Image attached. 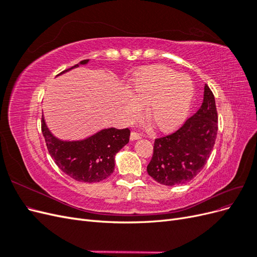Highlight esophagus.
I'll list each match as a JSON object with an SVG mask.
<instances>
[{"label": "esophagus", "instance_id": "esophagus-1", "mask_svg": "<svg viewBox=\"0 0 257 257\" xmlns=\"http://www.w3.org/2000/svg\"><path fill=\"white\" fill-rule=\"evenodd\" d=\"M130 138H131V141H137V139H141L142 138V135L136 133V132H132Z\"/></svg>", "mask_w": 257, "mask_h": 257}]
</instances>
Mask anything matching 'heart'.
Masks as SVG:
<instances>
[{"label": "heart", "instance_id": "obj_1", "mask_svg": "<svg viewBox=\"0 0 257 257\" xmlns=\"http://www.w3.org/2000/svg\"><path fill=\"white\" fill-rule=\"evenodd\" d=\"M124 105L127 121L141 118L142 105L146 106V118L160 131L177 127L189 112L194 85L189 76L178 74L167 66H152L135 79Z\"/></svg>", "mask_w": 257, "mask_h": 257}]
</instances>
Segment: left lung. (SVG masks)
<instances>
[{
    "mask_svg": "<svg viewBox=\"0 0 257 257\" xmlns=\"http://www.w3.org/2000/svg\"><path fill=\"white\" fill-rule=\"evenodd\" d=\"M216 134L215 99L206 84L199 109L173 134L154 141L148 174L160 184L169 186L191 181L207 163Z\"/></svg>",
    "mask_w": 257,
    "mask_h": 257,
    "instance_id": "left-lung-1",
    "label": "left lung"
}]
</instances>
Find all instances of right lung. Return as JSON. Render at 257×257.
<instances>
[{
    "label": "right lung",
    "instance_id": "add662e5",
    "mask_svg": "<svg viewBox=\"0 0 257 257\" xmlns=\"http://www.w3.org/2000/svg\"><path fill=\"white\" fill-rule=\"evenodd\" d=\"M67 68L64 74L79 65ZM60 74V75H61ZM42 132L49 154L57 166L74 180L79 182H99L109 177L114 170V157L130 141L128 128H104L82 141L65 142L53 136L42 118Z\"/></svg>",
    "mask_w": 257,
    "mask_h": 257
}]
</instances>
